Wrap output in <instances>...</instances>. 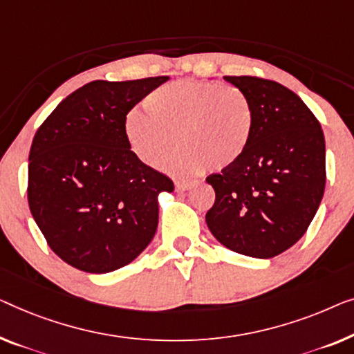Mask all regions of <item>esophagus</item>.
<instances>
[{"mask_svg": "<svg viewBox=\"0 0 354 354\" xmlns=\"http://www.w3.org/2000/svg\"><path fill=\"white\" fill-rule=\"evenodd\" d=\"M193 185H194V182H192V180H177L176 189L177 192H187V189H189Z\"/></svg>", "mask_w": 354, "mask_h": 354, "instance_id": "esophagus-1", "label": "esophagus"}]
</instances>
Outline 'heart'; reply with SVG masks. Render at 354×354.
<instances>
[{"label":"heart","instance_id":"obj_1","mask_svg":"<svg viewBox=\"0 0 354 354\" xmlns=\"http://www.w3.org/2000/svg\"><path fill=\"white\" fill-rule=\"evenodd\" d=\"M147 111L126 116L131 150L148 166H160L174 147L182 153L172 166L194 174L234 165L248 150L254 132V109L239 88L199 80H178L145 99Z\"/></svg>","mask_w":354,"mask_h":354}]
</instances>
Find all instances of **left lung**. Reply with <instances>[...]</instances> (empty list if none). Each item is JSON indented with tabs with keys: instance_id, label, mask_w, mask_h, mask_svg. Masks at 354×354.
<instances>
[{
	"instance_id": "1",
	"label": "left lung",
	"mask_w": 354,
	"mask_h": 354,
	"mask_svg": "<svg viewBox=\"0 0 354 354\" xmlns=\"http://www.w3.org/2000/svg\"><path fill=\"white\" fill-rule=\"evenodd\" d=\"M249 97L252 139L244 155L206 182L215 192L211 233L233 252L271 259L308 230L326 187L321 124L295 92L259 76H223Z\"/></svg>"
}]
</instances>
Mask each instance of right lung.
Listing matches in <instances>:
<instances>
[{
  "label": "right lung",
  "mask_w": 354,
  "mask_h": 354,
  "mask_svg": "<svg viewBox=\"0 0 354 354\" xmlns=\"http://www.w3.org/2000/svg\"><path fill=\"white\" fill-rule=\"evenodd\" d=\"M167 80L91 81L60 102L33 137L30 212L49 248L75 268L118 270L155 236L158 193L174 183L134 155L124 122Z\"/></svg>",
  "instance_id": "right-lung-1"
}]
</instances>
